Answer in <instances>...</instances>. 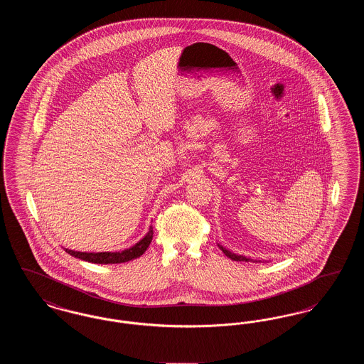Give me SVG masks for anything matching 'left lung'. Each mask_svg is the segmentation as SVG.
<instances>
[{"label":"left lung","instance_id":"8db88e82","mask_svg":"<svg viewBox=\"0 0 364 364\" xmlns=\"http://www.w3.org/2000/svg\"><path fill=\"white\" fill-rule=\"evenodd\" d=\"M217 245L220 247V250L225 254L228 258H230L232 260H242V262H262L263 259H254V258H251V257H247V255H244V254H237V252H235V251H232L230 248H228L225 244H223V242H217ZM263 262H266V260H263Z\"/></svg>","mask_w":364,"mask_h":364}]
</instances>
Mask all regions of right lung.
<instances>
[{
	"label": "right lung",
	"instance_id": "obj_1",
	"mask_svg": "<svg viewBox=\"0 0 364 364\" xmlns=\"http://www.w3.org/2000/svg\"><path fill=\"white\" fill-rule=\"evenodd\" d=\"M153 239V226H149L147 232L138 242H134L132 245L117 250V251H76L65 248V251L79 259L88 260L92 263H122L128 260L135 259L140 257L149 247Z\"/></svg>",
	"mask_w": 364,
	"mask_h": 364
}]
</instances>
